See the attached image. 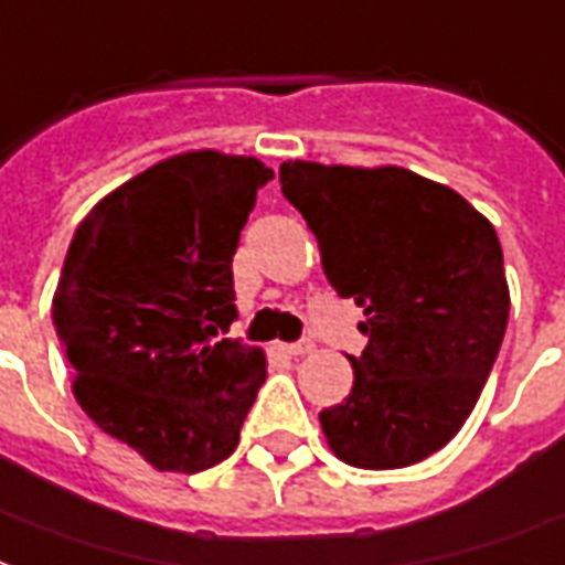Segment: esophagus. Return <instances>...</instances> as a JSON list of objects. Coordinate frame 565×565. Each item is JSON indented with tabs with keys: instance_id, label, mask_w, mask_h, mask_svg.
<instances>
[{
	"instance_id": "esophagus-1",
	"label": "esophagus",
	"mask_w": 565,
	"mask_h": 565,
	"mask_svg": "<svg viewBox=\"0 0 565 565\" xmlns=\"http://www.w3.org/2000/svg\"><path fill=\"white\" fill-rule=\"evenodd\" d=\"M281 350L287 356H305V353L315 350V341H311V338H302V341H294V344H281Z\"/></svg>"
}]
</instances>
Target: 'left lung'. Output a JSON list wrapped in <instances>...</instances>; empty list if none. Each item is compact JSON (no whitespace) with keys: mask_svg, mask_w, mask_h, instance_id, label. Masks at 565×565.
Instances as JSON below:
<instances>
[{"mask_svg":"<svg viewBox=\"0 0 565 565\" xmlns=\"http://www.w3.org/2000/svg\"><path fill=\"white\" fill-rule=\"evenodd\" d=\"M341 299L365 311L353 388L320 413L332 452L362 470L425 461L461 431L509 320L494 227L452 188L404 167L281 164Z\"/></svg>","mask_w":565,"mask_h":565,"instance_id":"8db88e82","label":"left lung"}]
</instances>
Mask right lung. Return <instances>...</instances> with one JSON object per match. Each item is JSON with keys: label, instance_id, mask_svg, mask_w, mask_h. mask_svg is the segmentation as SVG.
I'll use <instances>...</instances> for the list:
<instances>
[{"label": "right lung", "instance_id": "right-lung-1", "mask_svg": "<svg viewBox=\"0 0 565 565\" xmlns=\"http://www.w3.org/2000/svg\"><path fill=\"white\" fill-rule=\"evenodd\" d=\"M271 177L257 158L173 154L107 194L71 239L53 323L74 395L154 470L230 458L266 380L263 350L224 335L233 254Z\"/></svg>", "mask_w": 565, "mask_h": 565}]
</instances>
